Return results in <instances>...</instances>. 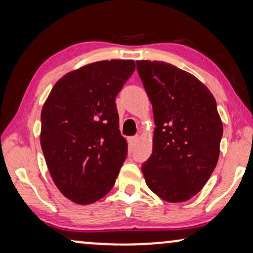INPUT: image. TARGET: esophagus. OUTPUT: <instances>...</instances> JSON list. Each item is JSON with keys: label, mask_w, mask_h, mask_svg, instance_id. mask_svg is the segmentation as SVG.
<instances>
[{"label": "esophagus", "mask_w": 253, "mask_h": 253, "mask_svg": "<svg viewBox=\"0 0 253 253\" xmlns=\"http://www.w3.org/2000/svg\"><path fill=\"white\" fill-rule=\"evenodd\" d=\"M137 142H138V137L137 136H131V137L128 138V144H129L130 148L135 147Z\"/></svg>", "instance_id": "34e87169"}]
</instances>
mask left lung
Segmentation results:
<instances>
[{"label":"left lung","mask_w":253,"mask_h":253,"mask_svg":"<svg viewBox=\"0 0 253 253\" xmlns=\"http://www.w3.org/2000/svg\"><path fill=\"white\" fill-rule=\"evenodd\" d=\"M155 117L154 148L142 165L145 182L170 203L202 190L214 170L223 128L216 102L193 74L165 62L137 60Z\"/></svg>","instance_id":"8db88e82"}]
</instances>
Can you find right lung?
<instances>
[{"label":"right lung","mask_w":253,"mask_h":253,"mask_svg":"<svg viewBox=\"0 0 253 253\" xmlns=\"http://www.w3.org/2000/svg\"><path fill=\"white\" fill-rule=\"evenodd\" d=\"M134 60H101L57 81L41 112V148L66 198L87 205L104 197L127 157L116 97Z\"/></svg>","instance_id":"right-lung-1"}]
</instances>
